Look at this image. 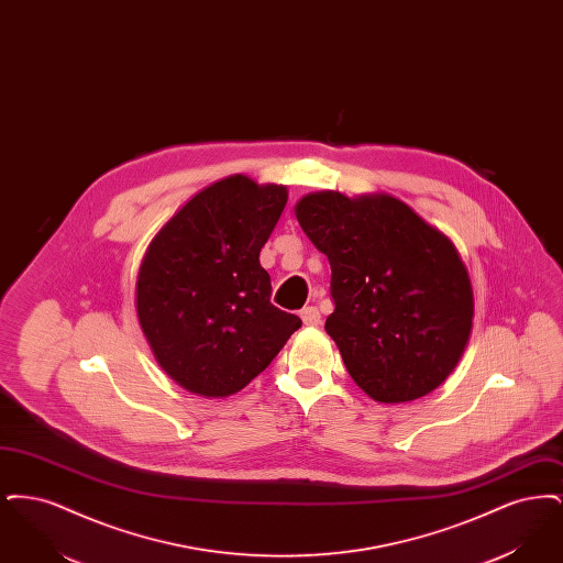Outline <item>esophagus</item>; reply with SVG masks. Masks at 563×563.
Returning <instances> with one entry per match:
<instances>
[{"instance_id": "esophagus-1", "label": "esophagus", "mask_w": 563, "mask_h": 563, "mask_svg": "<svg viewBox=\"0 0 563 563\" xmlns=\"http://www.w3.org/2000/svg\"><path fill=\"white\" fill-rule=\"evenodd\" d=\"M299 317H301V321H303L306 327H317V324H321V312H319L314 306L303 308V310L299 312Z\"/></svg>"}]
</instances>
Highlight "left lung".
Listing matches in <instances>:
<instances>
[{
    "label": "left lung",
    "instance_id": "left-lung-1",
    "mask_svg": "<svg viewBox=\"0 0 563 563\" xmlns=\"http://www.w3.org/2000/svg\"><path fill=\"white\" fill-rule=\"evenodd\" d=\"M295 217L329 260L335 310L324 331L356 386L377 402L416 401L441 386L475 317L454 242L384 191H312Z\"/></svg>",
    "mask_w": 563,
    "mask_h": 563
}]
</instances>
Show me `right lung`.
<instances>
[{
  "label": "right lung",
  "mask_w": 563,
  "mask_h": 563,
  "mask_svg": "<svg viewBox=\"0 0 563 563\" xmlns=\"http://www.w3.org/2000/svg\"><path fill=\"white\" fill-rule=\"evenodd\" d=\"M287 198V186L232 175L191 196L150 242L136 319L164 374L188 393L236 395L301 327L269 303L260 264Z\"/></svg>",
  "instance_id": "1"
}]
</instances>
